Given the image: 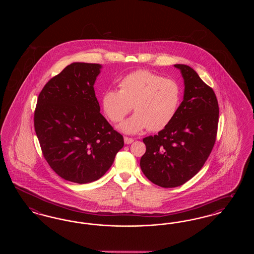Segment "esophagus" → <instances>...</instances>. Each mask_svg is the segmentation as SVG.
Listing matches in <instances>:
<instances>
[{
  "label": "esophagus",
  "mask_w": 254,
  "mask_h": 254,
  "mask_svg": "<svg viewBox=\"0 0 254 254\" xmlns=\"http://www.w3.org/2000/svg\"><path fill=\"white\" fill-rule=\"evenodd\" d=\"M124 141H125V144L126 145H129V144H131V143H133V140L132 138H129V137H125L124 138Z\"/></svg>",
  "instance_id": "34e87169"
}]
</instances>
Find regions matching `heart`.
Returning a JSON list of instances; mask_svg holds the SVG:
<instances>
[{
	"instance_id": "1",
	"label": "heart",
	"mask_w": 254,
	"mask_h": 254,
	"mask_svg": "<svg viewBox=\"0 0 254 254\" xmlns=\"http://www.w3.org/2000/svg\"><path fill=\"white\" fill-rule=\"evenodd\" d=\"M120 90L108 89L102 97L105 114L113 123L121 122L130 111L135 113L120 126L125 133H136L147 127L149 131L165 128L175 116L181 101V88L171 79L145 69L126 75Z\"/></svg>"
}]
</instances>
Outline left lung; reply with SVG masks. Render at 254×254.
Instances as JSON below:
<instances>
[{
    "label": "left lung",
    "instance_id": "1",
    "mask_svg": "<svg viewBox=\"0 0 254 254\" xmlns=\"http://www.w3.org/2000/svg\"><path fill=\"white\" fill-rule=\"evenodd\" d=\"M185 83L184 100L169 125L143 139L140 166L145 177L162 188H176L203 168L216 141L219 106L213 89L193 68L174 64Z\"/></svg>",
    "mask_w": 254,
    "mask_h": 254
}]
</instances>
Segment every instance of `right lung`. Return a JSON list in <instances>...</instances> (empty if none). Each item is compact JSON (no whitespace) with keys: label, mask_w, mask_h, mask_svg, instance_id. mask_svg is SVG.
<instances>
[{"label":"right lung","mask_w":254,"mask_h":254,"mask_svg":"<svg viewBox=\"0 0 254 254\" xmlns=\"http://www.w3.org/2000/svg\"><path fill=\"white\" fill-rule=\"evenodd\" d=\"M102 65L72 63L40 92L34 127L50 168L66 181L86 184L111 167L124 138L100 113L94 83Z\"/></svg>","instance_id":"1"}]
</instances>
